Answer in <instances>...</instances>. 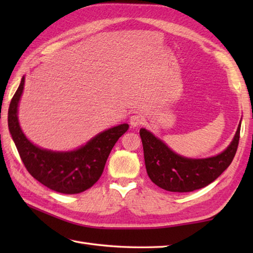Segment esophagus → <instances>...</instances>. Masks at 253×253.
<instances>
[{
	"label": "esophagus",
	"instance_id": "1",
	"mask_svg": "<svg viewBox=\"0 0 253 253\" xmlns=\"http://www.w3.org/2000/svg\"><path fill=\"white\" fill-rule=\"evenodd\" d=\"M142 123H143V118H142L141 115L133 114V115L130 116L129 124H130L131 127H138V126H140V125H142Z\"/></svg>",
	"mask_w": 253,
	"mask_h": 253
}]
</instances>
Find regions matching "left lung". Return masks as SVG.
Segmentation results:
<instances>
[{
	"label": "left lung",
	"mask_w": 253,
	"mask_h": 253,
	"mask_svg": "<svg viewBox=\"0 0 253 253\" xmlns=\"http://www.w3.org/2000/svg\"><path fill=\"white\" fill-rule=\"evenodd\" d=\"M241 121L229 146L217 155L190 159L175 153L151 131L141 128L144 163L155 185L171 192H189L211 184L232 163L239 142Z\"/></svg>",
	"instance_id": "obj_1"
}]
</instances>
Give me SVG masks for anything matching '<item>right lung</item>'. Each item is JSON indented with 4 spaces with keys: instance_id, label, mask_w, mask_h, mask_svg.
<instances>
[{
    "instance_id": "right-lung-1",
    "label": "right lung",
    "mask_w": 253,
    "mask_h": 253,
    "mask_svg": "<svg viewBox=\"0 0 253 253\" xmlns=\"http://www.w3.org/2000/svg\"><path fill=\"white\" fill-rule=\"evenodd\" d=\"M24 84L25 76L10 101L8 129L25 168L34 178L56 192L75 195L89 189L99 180L113 147L129 125L121 124L99 132L84 146L72 151L40 148L25 136L19 125L18 105Z\"/></svg>"
}]
</instances>
